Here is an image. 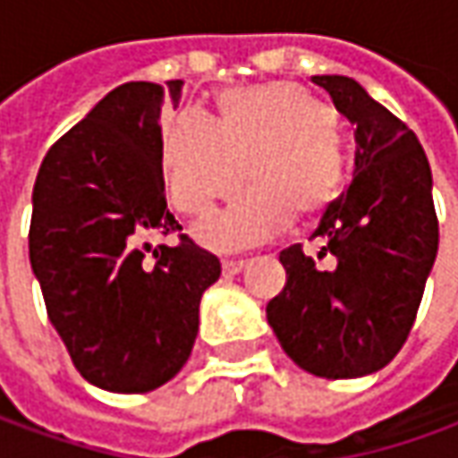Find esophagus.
<instances>
[{"label": "esophagus", "instance_id": "esophagus-1", "mask_svg": "<svg viewBox=\"0 0 458 458\" xmlns=\"http://www.w3.org/2000/svg\"><path fill=\"white\" fill-rule=\"evenodd\" d=\"M245 268V260H223V274L225 276H235V274H241Z\"/></svg>", "mask_w": 458, "mask_h": 458}]
</instances>
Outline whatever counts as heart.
<instances>
[{"label":"heart","instance_id":"1","mask_svg":"<svg viewBox=\"0 0 458 458\" xmlns=\"http://www.w3.org/2000/svg\"><path fill=\"white\" fill-rule=\"evenodd\" d=\"M220 129L184 111L166 123L162 169L182 213H202L228 195L241 162L256 157L248 184L223 210L195 223V241L215 253H238L276 235L293 210L314 217L339 198L347 157L337 114L307 88L274 81L217 96Z\"/></svg>","mask_w":458,"mask_h":458}]
</instances>
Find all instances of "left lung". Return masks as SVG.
<instances>
[{"label":"left lung","instance_id":"1","mask_svg":"<svg viewBox=\"0 0 458 458\" xmlns=\"http://www.w3.org/2000/svg\"><path fill=\"white\" fill-rule=\"evenodd\" d=\"M355 126L352 184L311 238L319 259L292 245L278 260L286 286L266 317L301 370L347 380L383 370L408 337L438 250L431 166L416 134L347 75H314Z\"/></svg>","mask_w":458,"mask_h":458}]
</instances>
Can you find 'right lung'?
<instances>
[{
    "label": "right lung",
    "instance_id": "1",
    "mask_svg": "<svg viewBox=\"0 0 458 458\" xmlns=\"http://www.w3.org/2000/svg\"><path fill=\"white\" fill-rule=\"evenodd\" d=\"M182 81L123 83L57 139L32 190L30 263L50 324L90 386L149 393L184 368L220 260L187 235L147 256L166 210L162 106Z\"/></svg>",
    "mask_w": 458,
    "mask_h": 458
}]
</instances>
